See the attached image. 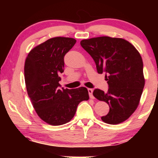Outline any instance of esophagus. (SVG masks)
<instances>
[{
	"label": "esophagus",
	"mask_w": 158,
	"mask_h": 158,
	"mask_svg": "<svg viewBox=\"0 0 158 158\" xmlns=\"http://www.w3.org/2000/svg\"><path fill=\"white\" fill-rule=\"evenodd\" d=\"M88 94H89V96H90V98H94V96H93V91H94V90L92 89V88H88Z\"/></svg>",
	"instance_id": "1"
}]
</instances>
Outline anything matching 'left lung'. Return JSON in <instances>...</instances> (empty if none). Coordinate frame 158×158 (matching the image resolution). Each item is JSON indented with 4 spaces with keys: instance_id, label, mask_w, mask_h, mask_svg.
I'll list each match as a JSON object with an SVG mask.
<instances>
[{
    "instance_id": "obj_1",
    "label": "left lung",
    "mask_w": 158,
    "mask_h": 158,
    "mask_svg": "<svg viewBox=\"0 0 158 158\" xmlns=\"http://www.w3.org/2000/svg\"><path fill=\"white\" fill-rule=\"evenodd\" d=\"M81 45L94 59L97 72L106 73L109 84L106 93L100 89L93 93L109 106L101 119L109 124L124 122L137 109L145 83L139 52L128 41L110 36L83 40Z\"/></svg>"
}]
</instances>
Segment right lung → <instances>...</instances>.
<instances>
[{"label": "right lung", "instance_id": "1", "mask_svg": "<svg viewBox=\"0 0 158 158\" xmlns=\"http://www.w3.org/2000/svg\"><path fill=\"white\" fill-rule=\"evenodd\" d=\"M76 42L73 38L54 37L37 45L25 60L28 96L42 120L53 126L64 124L75 116L81 101L89 99L85 87L60 89L64 57Z\"/></svg>", "mask_w": 158, "mask_h": 158}]
</instances>
